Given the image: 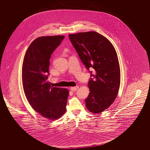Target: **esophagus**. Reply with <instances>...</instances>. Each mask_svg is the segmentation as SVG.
<instances>
[{"label":"esophagus","instance_id":"34e87169","mask_svg":"<svg viewBox=\"0 0 150 150\" xmlns=\"http://www.w3.org/2000/svg\"><path fill=\"white\" fill-rule=\"evenodd\" d=\"M79 88V86L76 87H70V90L71 91H77Z\"/></svg>","mask_w":150,"mask_h":150}]
</instances>
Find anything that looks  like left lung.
Here are the masks:
<instances>
[{
  "mask_svg": "<svg viewBox=\"0 0 150 150\" xmlns=\"http://www.w3.org/2000/svg\"><path fill=\"white\" fill-rule=\"evenodd\" d=\"M69 37L91 73L88 82L90 92L85 100L87 109L100 113L113 103L118 95L120 71L117 52L107 38L95 31L70 34Z\"/></svg>",
  "mask_w": 150,
  "mask_h": 150,
  "instance_id": "1",
  "label": "left lung"
}]
</instances>
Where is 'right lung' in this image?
<instances>
[{"label": "right lung", "mask_w": 150, "mask_h": 150, "mask_svg": "<svg viewBox=\"0 0 150 150\" xmlns=\"http://www.w3.org/2000/svg\"><path fill=\"white\" fill-rule=\"evenodd\" d=\"M64 36H42L32 42L23 61V91L30 105L43 117L54 120L66 112L69 91L47 81L51 54Z\"/></svg>", "instance_id": "1"}]
</instances>
